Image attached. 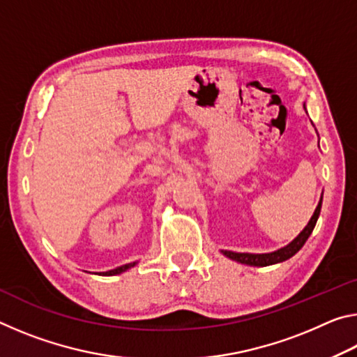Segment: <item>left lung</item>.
Masks as SVG:
<instances>
[{
    "label": "left lung",
    "mask_w": 357,
    "mask_h": 357,
    "mask_svg": "<svg viewBox=\"0 0 357 357\" xmlns=\"http://www.w3.org/2000/svg\"><path fill=\"white\" fill-rule=\"evenodd\" d=\"M321 202H323V198L319 200L310 222L307 223V227L304 229H302L299 236L296 238L291 244L283 247V249L273 252V253H236V252H228V250H223L222 253L225 257L234 259V261L243 263V264H250V266H269V264L285 261V259L291 258L294 253H298L302 249V245L305 244V241L309 239V236L313 231V228H315V225H317L319 211H321Z\"/></svg>",
    "instance_id": "obj_1"
}]
</instances>
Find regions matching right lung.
<instances>
[{
  "label": "right lung",
  "mask_w": 357,
  "mask_h": 357,
  "mask_svg": "<svg viewBox=\"0 0 357 357\" xmlns=\"http://www.w3.org/2000/svg\"><path fill=\"white\" fill-rule=\"evenodd\" d=\"M132 266H135V263H129V264L119 266V268H116V269H112V271H107V273H102V275H116V274L124 273V271H128L129 268H132Z\"/></svg>",
  "instance_id": "right-lung-1"
}]
</instances>
